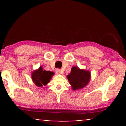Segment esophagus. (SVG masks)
Returning <instances> with one entry per match:
<instances>
[{"mask_svg": "<svg viewBox=\"0 0 126 126\" xmlns=\"http://www.w3.org/2000/svg\"><path fill=\"white\" fill-rule=\"evenodd\" d=\"M55 72H56L57 74H61V73H62L61 70L60 69H58H58H56V71H55Z\"/></svg>", "mask_w": 126, "mask_h": 126, "instance_id": "esophagus-1", "label": "esophagus"}]
</instances>
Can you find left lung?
Instances as JSON below:
<instances>
[{
    "mask_svg": "<svg viewBox=\"0 0 126 126\" xmlns=\"http://www.w3.org/2000/svg\"><path fill=\"white\" fill-rule=\"evenodd\" d=\"M90 78V72L80 69L77 67H72L71 72L67 76L68 79L73 90L83 88L88 84Z\"/></svg>",
    "mask_w": 126,
    "mask_h": 126,
    "instance_id": "8db88e82",
    "label": "left lung"
}]
</instances>
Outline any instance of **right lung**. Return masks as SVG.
<instances>
[{"mask_svg": "<svg viewBox=\"0 0 126 126\" xmlns=\"http://www.w3.org/2000/svg\"><path fill=\"white\" fill-rule=\"evenodd\" d=\"M53 74V72L43 71L42 67H40L38 70L33 72L32 78L36 86L42 87L43 86H46L49 82Z\"/></svg>", "mask_w": 126, "mask_h": 126, "instance_id": "add662e5", "label": "right lung"}]
</instances>
